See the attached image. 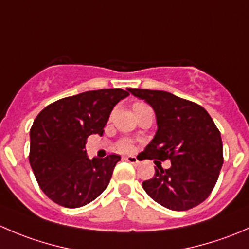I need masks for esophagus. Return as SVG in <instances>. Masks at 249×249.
I'll use <instances>...</instances> for the list:
<instances>
[{
	"mask_svg": "<svg viewBox=\"0 0 249 249\" xmlns=\"http://www.w3.org/2000/svg\"><path fill=\"white\" fill-rule=\"evenodd\" d=\"M125 160H126V161H129L130 164L135 165V166H137V165L140 164L139 159H137L136 157H134V155H129V157H126V158H125Z\"/></svg>",
	"mask_w": 249,
	"mask_h": 249,
	"instance_id": "34e87169",
	"label": "esophagus"
}]
</instances>
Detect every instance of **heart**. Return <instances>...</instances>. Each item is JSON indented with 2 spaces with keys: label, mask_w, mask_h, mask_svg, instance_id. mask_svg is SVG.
<instances>
[{
  "label": "heart",
  "mask_w": 249,
  "mask_h": 249,
  "mask_svg": "<svg viewBox=\"0 0 249 249\" xmlns=\"http://www.w3.org/2000/svg\"><path fill=\"white\" fill-rule=\"evenodd\" d=\"M145 105H143V104H136L134 106V109L135 108H140V107H144ZM119 148L120 150H122V152H129V150H131V148H132V145H131V143L130 142H127V141H124V142H122L119 144Z\"/></svg>",
  "instance_id": "heart-1"
}]
</instances>
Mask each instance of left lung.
Instances as JSON below:
<instances>
[{
    "label": "left lung",
    "instance_id": "1",
    "mask_svg": "<svg viewBox=\"0 0 249 249\" xmlns=\"http://www.w3.org/2000/svg\"><path fill=\"white\" fill-rule=\"evenodd\" d=\"M155 113L158 130L145 147V159H169L170 169L158 166L142 183L154 201L172 211H187L205 201L223 166L219 130L200 105L161 90L127 88ZM155 162V161H154Z\"/></svg>",
    "mask_w": 249,
    "mask_h": 249
}]
</instances>
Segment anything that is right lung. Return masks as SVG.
I'll list each match as a JSON object with an SVG mask.
<instances>
[{
  "mask_svg": "<svg viewBox=\"0 0 249 249\" xmlns=\"http://www.w3.org/2000/svg\"><path fill=\"white\" fill-rule=\"evenodd\" d=\"M129 96L123 89L85 91L41 110L30 130V165L39 187L55 203L77 208L108 185L120 155L89 159L85 143L104 134L113 107Z\"/></svg>",
  "mask_w": 249,
  "mask_h": 249,
  "instance_id": "add662e5",
  "label": "right lung"
}]
</instances>
